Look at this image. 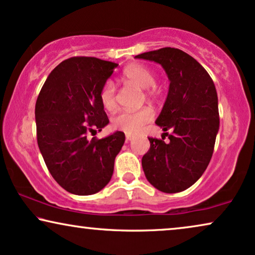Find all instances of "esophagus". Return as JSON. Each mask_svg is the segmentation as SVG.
I'll list each match as a JSON object with an SVG mask.
<instances>
[{
    "mask_svg": "<svg viewBox=\"0 0 255 255\" xmlns=\"http://www.w3.org/2000/svg\"><path fill=\"white\" fill-rule=\"evenodd\" d=\"M125 138H127V141H131V140L134 139V135H132L130 133H127V134H125Z\"/></svg>",
    "mask_w": 255,
    "mask_h": 255,
    "instance_id": "obj_1",
    "label": "esophagus"
}]
</instances>
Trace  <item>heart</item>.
<instances>
[{
  "mask_svg": "<svg viewBox=\"0 0 255 255\" xmlns=\"http://www.w3.org/2000/svg\"><path fill=\"white\" fill-rule=\"evenodd\" d=\"M121 79L124 83L135 85L145 89L147 97H154L158 94L156 83V76L151 69L141 64H131L122 72ZM99 101L105 110L112 111L117 105L116 102V90L111 82H107L99 92ZM153 118V111L150 108H141L135 111H122L112 118V128L121 130L127 133H138L148 122Z\"/></svg>",
  "mask_w": 255,
  "mask_h": 255,
  "instance_id": "1",
  "label": "heart"
}]
</instances>
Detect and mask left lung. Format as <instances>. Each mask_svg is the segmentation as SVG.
I'll list each match as a JSON object with an SVG mask.
<instances>
[{"label":"left lung","instance_id":"obj_1","mask_svg":"<svg viewBox=\"0 0 255 255\" xmlns=\"http://www.w3.org/2000/svg\"><path fill=\"white\" fill-rule=\"evenodd\" d=\"M135 58L159 63L170 79L156 121L165 132L161 139L148 138L150 150L141 159L145 177L161 192H181L203 176L212 158L219 130L216 87L200 63L179 49L161 48Z\"/></svg>","mask_w":255,"mask_h":255}]
</instances>
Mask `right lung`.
Returning a JSON list of instances; mask_svg holds the SVG:
<instances>
[{"label": "right lung", "mask_w": 255, "mask_h": 255, "mask_svg": "<svg viewBox=\"0 0 255 255\" xmlns=\"http://www.w3.org/2000/svg\"><path fill=\"white\" fill-rule=\"evenodd\" d=\"M117 65L84 56L65 59L48 76L36 102L39 151L52 178L72 194L89 196L107 186L125 141L121 131L88 139L89 132L109 123L99 92Z\"/></svg>", "instance_id": "add662e5"}]
</instances>
